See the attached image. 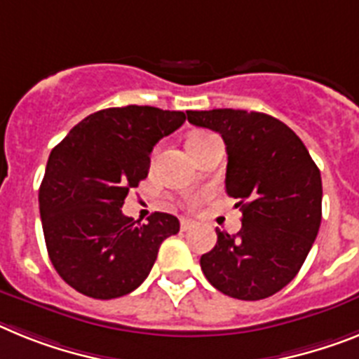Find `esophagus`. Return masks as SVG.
<instances>
[{
	"mask_svg": "<svg viewBox=\"0 0 359 359\" xmlns=\"http://www.w3.org/2000/svg\"><path fill=\"white\" fill-rule=\"evenodd\" d=\"M180 225H182V231H189L192 225H194V222L192 219H187V217H182V222H180Z\"/></svg>",
	"mask_w": 359,
	"mask_h": 359,
	"instance_id": "34e87169",
	"label": "esophagus"
}]
</instances>
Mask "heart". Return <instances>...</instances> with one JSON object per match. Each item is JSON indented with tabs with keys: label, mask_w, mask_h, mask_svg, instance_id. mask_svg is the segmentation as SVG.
Listing matches in <instances>:
<instances>
[{
	"label": "heart",
	"mask_w": 359,
	"mask_h": 359,
	"mask_svg": "<svg viewBox=\"0 0 359 359\" xmlns=\"http://www.w3.org/2000/svg\"><path fill=\"white\" fill-rule=\"evenodd\" d=\"M205 136H209V134H207V133H192L191 136L187 137V145H191V143H194L196 140H201V137H205ZM191 203H196V200H191Z\"/></svg>",
	"instance_id": "heart-1"
}]
</instances>
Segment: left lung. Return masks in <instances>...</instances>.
<instances>
[{"mask_svg": "<svg viewBox=\"0 0 359 359\" xmlns=\"http://www.w3.org/2000/svg\"><path fill=\"white\" fill-rule=\"evenodd\" d=\"M196 127L222 134L226 194L241 207L236 236L200 259L205 278L231 298H269L298 274L321 223V176L307 147L283 121L234 109L187 110Z\"/></svg>", "mask_w": 359, "mask_h": 359, "instance_id": "left-lung-1", "label": "left lung"}]
</instances>
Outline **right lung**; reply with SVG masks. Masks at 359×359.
<instances>
[{"label": "right lung", "mask_w": 359, "mask_h": 359, "mask_svg": "<svg viewBox=\"0 0 359 359\" xmlns=\"http://www.w3.org/2000/svg\"><path fill=\"white\" fill-rule=\"evenodd\" d=\"M180 110L114 107L79 121L52 149L39 187L48 258L88 298L112 299L145 281L159 245L180 232L177 217L154 212L134 222L121 207L145 180L150 152L185 123Z\"/></svg>", "instance_id": "add662e5"}]
</instances>
